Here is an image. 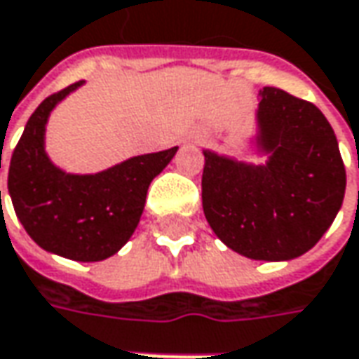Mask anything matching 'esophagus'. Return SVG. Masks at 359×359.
Wrapping results in <instances>:
<instances>
[{
	"instance_id": "1",
	"label": "esophagus",
	"mask_w": 359,
	"mask_h": 359,
	"mask_svg": "<svg viewBox=\"0 0 359 359\" xmlns=\"http://www.w3.org/2000/svg\"><path fill=\"white\" fill-rule=\"evenodd\" d=\"M191 141L192 142H201V141H203V133H192Z\"/></svg>"
}]
</instances>
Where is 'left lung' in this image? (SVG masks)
Segmentation results:
<instances>
[{"label": "left lung", "instance_id": "1", "mask_svg": "<svg viewBox=\"0 0 359 359\" xmlns=\"http://www.w3.org/2000/svg\"><path fill=\"white\" fill-rule=\"evenodd\" d=\"M252 165L204 153L203 208L210 229L252 260H292L324 236L340 210L346 168L322 111L276 87L260 91Z\"/></svg>", "mask_w": 359, "mask_h": 359}]
</instances>
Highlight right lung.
<instances>
[{
  "label": "right lung",
  "mask_w": 359,
  "mask_h": 359,
  "mask_svg": "<svg viewBox=\"0 0 359 359\" xmlns=\"http://www.w3.org/2000/svg\"><path fill=\"white\" fill-rule=\"evenodd\" d=\"M81 85L83 81L49 95L35 109L11 155L7 189L19 222L43 250L77 262H99L133 236L151 180L179 147L130 156L95 175H71L55 167L45 153V125L57 103Z\"/></svg>",
  "instance_id": "1"
}]
</instances>
